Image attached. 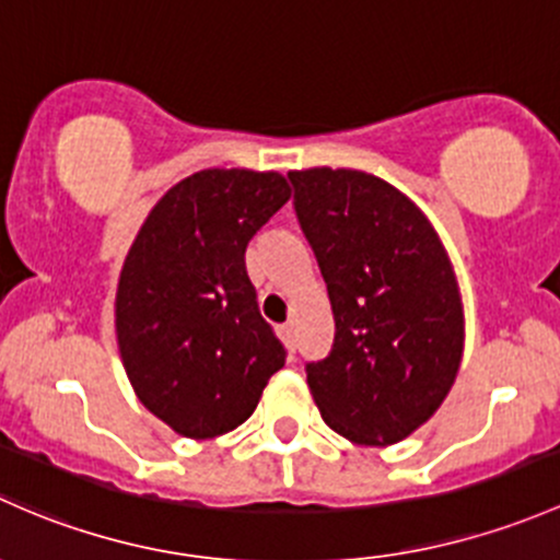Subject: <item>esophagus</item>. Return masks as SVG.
Masks as SVG:
<instances>
[{
	"mask_svg": "<svg viewBox=\"0 0 560 560\" xmlns=\"http://www.w3.org/2000/svg\"><path fill=\"white\" fill-rule=\"evenodd\" d=\"M282 337L293 345V337H296V326H293V320H288L285 326H282Z\"/></svg>",
	"mask_w": 560,
	"mask_h": 560,
	"instance_id": "esophagus-1",
	"label": "esophagus"
}]
</instances>
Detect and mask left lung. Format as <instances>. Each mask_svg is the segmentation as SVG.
Here are the masks:
<instances>
[{
  "label": "left lung",
  "instance_id": "1",
  "mask_svg": "<svg viewBox=\"0 0 560 560\" xmlns=\"http://www.w3.org/2000/svg\"><path fill=\"white\" fill-rule=\"evenodd\" d=\"M318 256L334 348L307 366L320 418L355 445L407 440L442 407L464 359V302L423 210L361 170L288 172Z\"/></svg>",
  "mask_w": 560,
  "mask_h": 560
}]
</instances>
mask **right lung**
<instances>
[{
    "mask_svg": "<svg viewBox=\"0 0 560 560\" xmlns=\"http://www.w3.org/2000/svg\"><path fill=\"white\" fill-rule=\"evenodd\" d=\"M291 199L280 172L201 170L159 201L124 258L115 337L148 412L188 440L237 429L285 350L258 315L247 242Z\"/></svg>",
    "mask_w": 560,
    "mask_h": 560,
    "instance_id": "add662e5",
    "label": "right lung"
}]
</instances>
